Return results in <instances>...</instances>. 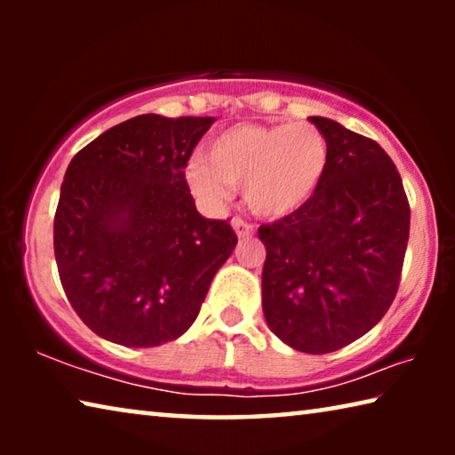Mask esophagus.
<instances>
[{"label":"esophagus","mask_w":455,"mask_h":455,"mask_svg":"<svg viewBox=\"0 0 455 455\" xmlns=\"http://www.w3.org/2000/svg\"><path fill=\"white\" fill-rule=\"evenodd\" d=\"M233 228H235V233L238 235V238H249V236H252V233H255V227H252L251 222L243 220V219H235Z\"/></svg>","instance_id":"obj_1"}]
</instances>
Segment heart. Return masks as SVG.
Wrapping results in <instances>:
<instances>
[{"label": "heart", "mask_w": 455, "mask_h": 455, "mask_svg": "<svg viewBox=\"0 0 455 455\" xmlns=\"http://www.w3.org/2000/svg\"><path fill=\"white\" fill-rule=\"evenodd\" d=\"M327 164V138L309 122L236 124L206 144V160L190 158L187 182L211 209H220L233 188H243L252 212L283 219L309 203Z\"/></svg>", "instance_id": "obj_1"}]
</instances>
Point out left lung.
<instances>
[{
  "label": "left lung",
  "instance_id": "8db88e82",
  "mask_svg": "<svg viewBox=\"0 0 455 455\" xmlns=\"http://www.w3.org/2000/svg\"><path fill=\"white\" fill-rule=\"evenodd\" d=\"M329 164L301 211L259 227L267 249L263 311L289 347L323 355L363 337L394 303L410 203L394 160L371 138L309 118Z\"/></svg>",
  "mask_w": 455,
  "mask_h": 455
}]
</instances>
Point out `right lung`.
I'll use <instances>...</instances> for the list:
<instances>
[{
	"label": "right lung",
	"instance_id": "obj_1",
	"mask_svg": "<svg viewBox=\"0 0 455 455\" xmlns=\"http://www.w3.org/2000/svg\"><path fill=\"white\" fill-rule=\"evenodd\" d=\"M212 122L142 114L68 166L53 219L60 281L78 317L108 341L156 347L187 333L235 251L228 220L200 217L184 179Z\"/></svg>",
	"mask_w": 455,
	"mask_h": 455
}]
</instances>
